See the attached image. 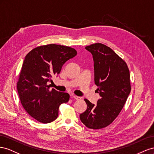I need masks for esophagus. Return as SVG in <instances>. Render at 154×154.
Segmentation results:
<instances>
[{"label":"esophagus","instance_id":"obj_1","mask_svg":"<svg viewBox=\"0 0 154 154\" xmlns=\"http://www.w3.org/2000/svg\"><path fill=\"white\" fill-rule=\"evenodd\" d=\"M72 98H73V99H76V100H79V99H81L80 97H78V96L75 95H72Z\"/></svg>","mask_w":154,"mask_h":154}]
</instances>
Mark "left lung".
<instances>
[{
  "mask_svg": "<svg viewBox=\"0 0 154 154\" xmlns=\"http://www.w3.org/2000/svg\"><path fill=\"white\" fill-rule=\"evenodd\" d=\"M85 48L93 55L94 81L100 98L95 106L85 99L87 109L80 114V119L88 128L101 129L116 119L128 99L130 70L125 61L103 44L95 43Z\"/></svg>",
  "mask_w": 154,
  "mask_h": 154,
  "instance_id": "left-lung-1",
  "label": "left lung"
}]
</instances>
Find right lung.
I'll return each instance as SVG.
<instances>
[{"label": "right lung", "mask_w": 154, "mask_h": 154, "mask_svg": "<svg viewBox=\"0 0 154 154\" xmlns=\"http://www.w3.org/2000/svg\"><path fill=\"white\" fill-rule=\"evenodd\" d=\"M69 46L50 44L33 48L26 55L17 81L20 103L29 115L42 123H50L59 115V108L69 99L68 93L50 90L51 77L77 55Z\"/></svg>", "instance_id": "obj_1"}]
</instances>
